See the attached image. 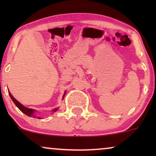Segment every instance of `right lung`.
<instances>
[{
    "label": "right lung",
    "mask_w": 156,
    "mask_h": 156,
    "mask_svg": "<svg viewBox=\"0 0 156 156\" xmlns=\"http://www.w3.org/2000/svg\"><path fill=\"white\" fill-rule=\"evenodd\" d=\"M9 95H10V98H11V99L12 100V101L14 102V104H16V106L17 107H18L19 109H20L21 112H22L23 113H24L25 114H26L27 116H30V117H33V118H35V115L34 114H35V110H34V109H32V108H27V107H25V106H24L23 105H22V104H21L20 102H19L18 101H17V100L15 99V98L12 97V95L11 94H10V92L9 91ZM65 94H66V91H65V93H64V95H63V97H62V99H64V98H65ZM57 109H58V108H54V109L52 110V112H57ZM37 119H40V117H37Z\"/></svg>",
    "instance_id": "right-lung-1"
}]
</instances>
